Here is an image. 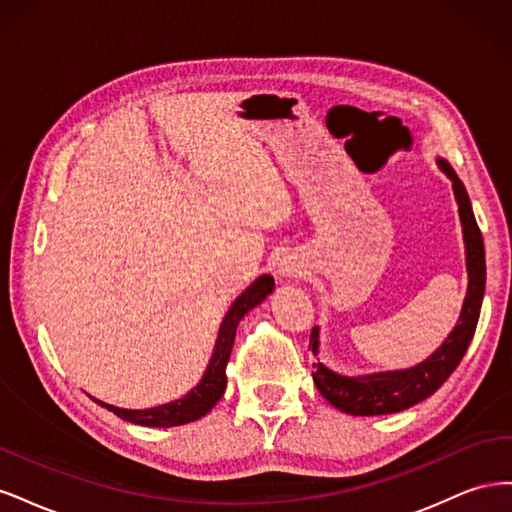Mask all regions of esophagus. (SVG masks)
Instances as JSON below:
<instances>
[{"mask_svg": "<svg viewBox=\"0 0 512 512\" xmlns=\"http://www.w3.org/2000/svg\"><path fill=\"white\" fill-rule=\"evenodd\" d=\"M284 275H297L299 273V269H297V265H294V262H282V269H280Z\"/></svg>", "mask_w": 512, "mask_h": 512, "instance_id": "34e87169", "label": "esophagus"}]
</instances>
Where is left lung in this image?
Masks as SVG:
<instances>
[{
    "instance_id": "8db88e82",
    "label": "left lung",
    "mask_w": 512,
    "mask_h": 512,
    "mask_svg": "<svg viewBox=\"0 0 512 512\" xmlns=\"http://www.w3.org/2000/svg\"><path fill=\"white\" fill-rule=\"evenodd\" d=\"M440 168L453 179V190L459 205V218L463 226V239H466V258H468V297L463 301V309L459 316V324L455 331L448 335L446 342L433 352L429 359L412 369L401 371H386V374L374 376H359L348 378L335 374L324 363H314V384L318 386L320 395L329 401L331 406L354 416H378V414H393L406 410L418 401L427 399L436 393L446 378L453 374L457 365L466 354L476 324L480 316V305H483L485 294V245L480 228L476 224L474 211L470 205V196L466 185L461 183L453 166L446 160H438ZM309 348L318 352V329H312L309 337Z\"/></svg>"
}]
</instances>
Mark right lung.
<instances>
[{
    "instance_id": "add662e5",
    "label": "right lung",
    "mask_w": 512,
    "mask_h": 512,
    "mask_svg": "<svg viewBox=\"0 0 512 512\" xmlns=\"http://www.w3.org/2000/svg\"><path fill=\"white\" fill-rule=\"evenodd\" d=\"M273 292V277L271 275H262L258 280L247 288L241 297L232 303L228 309V314L220 327L218 342H215V350L209 361V367L205 371L203 380L192 389L185 397L173 401V404H164L158 408H149V410H123L115 408L98 401V404L106 410H111L117 414L123 421H130L134 425H145V427H177L198 421L200 416H205L215 404H218L220 397L226 391V365L232 352V344H235V335L239 320L250 312L252 307H256L260 301L267 299V294Z\"/></svg>"
}]
</instances>
